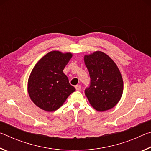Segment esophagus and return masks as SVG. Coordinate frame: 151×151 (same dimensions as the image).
Masks as SVG:
<instances>
[{
  "label": "esophagus",
  "mask_w": 151,
  "mask_h": 151,
  "mask_svg": "<svg viewBox=\"0 0 151 151\" xmlns=\"http://www.w3.org/2000/svg\"><path fill=\"white\" fill-rule=\"evenodd\" d=\"M75 88L76 91H80L81 89V85H76L75 86Z\"/></svg>",
  "instance_id": "esophagus-1"
}]
</instances>
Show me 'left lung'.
<instances>
[{
	"instance_id": "8db88e82",
	"label": "left lung",
	"mask_w": 151,
	"mask_h": 151,
	"mask_svg": "<svg viewBox=\"0 0 151 151\" xmlns=\"http://www.w3.org/2000/svg\"><path fill=\"white\" fill-rule=\"evenodd\" d=\"M91 84L85 91L91 106L103 112L116 105L123 92V81L115 63L101 51L85 55Z\"/></svg>"
}]
</instances>
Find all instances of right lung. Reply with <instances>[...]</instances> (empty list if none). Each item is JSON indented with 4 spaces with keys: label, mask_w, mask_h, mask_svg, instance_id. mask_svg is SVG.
I'll return each mask as SVG.
<instances>
[{
    "label": "right lung",
    "mask_w": 151,
    "mask_h": 151,
    "mask_svg": "<svg viewBox=\"0 0 151 151\" xmlns=\"http://www.w3.org/2000/svg\"><path fill=\"white\" fill-rule=\"evenodd\" d=\"M73 55L53 50L39 60L28 81V93L36 105L47 112L55 111L75 91L63 73Z\"/></svg>",
    "instance_id": "obj_1"
}]
</instances>
